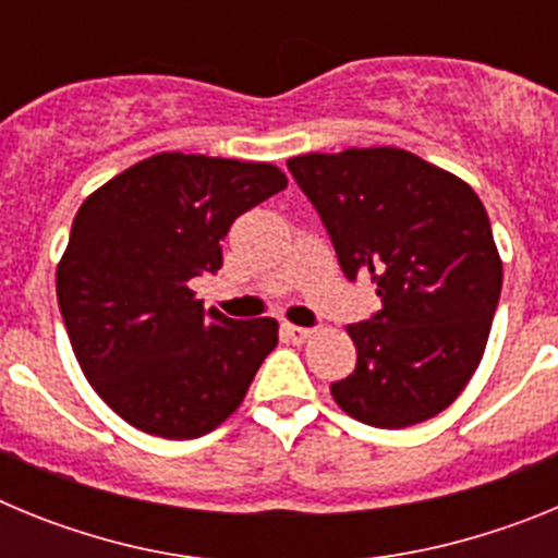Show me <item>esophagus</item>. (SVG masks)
<instances>
[{"instance_id":"1","label":"esophagus","mask_w":558,"mask_h":558,"mask_svg":"<svg viewBox=\"0 0 558 558\" xmlns=\"http://www.w3.org/2000/svg\"><path fill=\"white\" fill-rule=\"evenodd\" d=\"M282 332H284V338L290 340V343H295V347H299V343H304V340H307L310 335H313V329L295 327V324H284Z\"/></svg>"}]
</instances>
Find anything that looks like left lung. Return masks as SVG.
Segmentation results:
<instances>
[{
  "mask_svg": "<svg viewBox=\"0 0 558 558\" xmlns=\"http://www.w3.org/2000/svg\"><path fill=\"white\" fill-rule=\"evenodd\" d=\"M288 170L322 215L349 282L383 310L347 327L357 366L329 386L340 411L399 430L456 402L481 366L502 288L489 215L466 181L399 147L304 153Z\"/></svg>",
  "mask_w": 558,
  "mask_h": 558,
  "instance_id": "obj_1",
  "label": "left lung"
}]
</instances>
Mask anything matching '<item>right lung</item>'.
Listing matches in <instances>:
<instances>
[{
  "mask_svg": "<svg viewBox=\"0 0 558 558\" xmlns=\"http://www.w3.org/2000/svg\"><path fill=\"white\" fill-rule=\"evenodd\" d=\"M284 186L268 161L156 153L83 201L58 307L83 374L128 425L181 441L240 408L279 324L206 313L190 282L223 268L231 223Z\"/></svg>",
  "mask_w": 558,
  "mask_h": 558,
  "instance_id": "right-lung-1",
  "label": "right lung"
}]
</instances>
